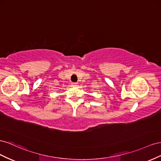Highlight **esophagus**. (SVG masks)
Instances as JSON below:
<instances>
[{"mask_svg":"<svg viewBox=\"0 0 161 161\" xmlns=\"http://www.w3.org/2000/svg\"><path fill=\"white\" fill-rule=\"evenodd\" d=\"M71 86L76 87L77 86V83H75H75H71Z\"/></svg>","mask_w":161,"mask_h":161,"instance_id":"obj_1","label":"esophagus"}]
</instances>
